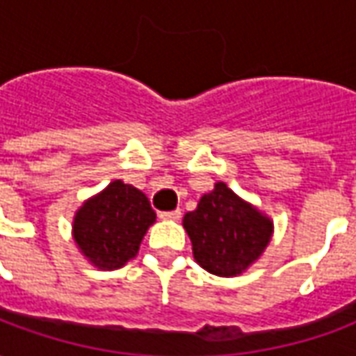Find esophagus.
<instances>
[{
	"label": "esophagus",
	"instance_id": "1",
	"mask_svg": "<svg viewBox=\"0 0 356 356\" xmlns=\"http://www.w3.org/2000/svg\"><path fill=\"white\" fill-rule=\"evenodd\" d=\"M160 219H163V221H177V219H181V209L162 211V213H160Z\"/></svg>",
	"mask_w": 356,
	"mask_h": 356
}]
</instances>
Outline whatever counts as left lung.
I'll use <instances>...</instances> for the list:
<instances>
[{
    "instance_id": "1",
    "label": "left lung",
    "mask_w": 356,
    "mask_h": 356,
    "mask_svg": "<svg viewBox=\"0 0 356 356\" xmlns=\"http://www.w3.org/2000/svg\"><path fill=\"white\" fill-rule=\"evenodd\" d=\"M196 263L217 276H236L265 252L273 221L252 204L216 183L198 208L183 217Z\"/></svg>"
}]
</instances>
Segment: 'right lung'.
<instances>
[{
    "mask_svg": "<svg viewBox=\"0 0 356 356\" xmlns=\"http://www.w3.org/2000/svg\"><path fill=\"white\" fill-rule=\"evenodd\" d=\"M154 221L147 196L118 179L83 202L74 216L72 234L89 263L114 270L137 255L140 240Z\"/></svg>",
    "mask_w": 356,
    "mask_h": 356,
    "instance_id": "1",
    "label": "right lung"
}]
</instances>
